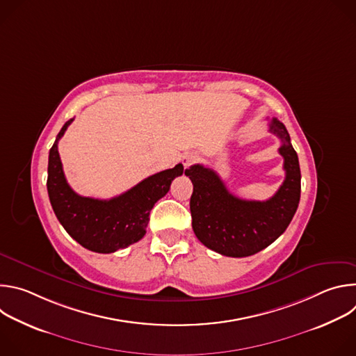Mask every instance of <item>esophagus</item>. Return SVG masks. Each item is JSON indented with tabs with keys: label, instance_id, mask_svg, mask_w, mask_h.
I'll use <instances>...</instances> for the list:
<instances>
[{
	"label": "esophagus",
	"instance_id": "1",
	"mask_svg": "<svg viewBox=\"0 0 356 356\" xmlns=\"http://www.w3.org/2000/svg\"><path fill=\"white\" fill-rule=\"evenodd\" d=\"M197 161V154H194V152H187V154H184L181 156V163L184 168H188L190 165H193L194 162Z\"/></svg>",
	"mask_w": 356,
	"mask_h": 356
}]
</instances>
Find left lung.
Segmentation results:
<instances>
[{
  "label": "left lung",
  "instance_id": "left-lung-1",
  "mask_svg": "<svg viewBox=\"0 0 356 356\" xmlns=\"http://www.w3.org/2000/svg\"><path fill=\"white\" fill-rule=\"evenodd\" d=\"M269 131L282 140L279 154L284 159L286 177L276 194L266 201L235 197L213 169L202 165H193L184 172L193 183V231L202 245L221 255H255L286 231L298 207L301 175L290 135L277 118L269 121Z\"/></svg>",
  "mask_w": 356,
  "mask_h": 356
}]
</instances>
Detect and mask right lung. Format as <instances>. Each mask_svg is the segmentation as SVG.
I'll use <instances>...</instances> for the list:
<instances>
[{"instance_id":"right-lung-1","label":"right lung","mask_w":356,"mask_h":356,"mask_svg":"<svg viewBox=\"0 0 356 356\" xmlns=\"http://www.w3.org/2000/svg\"><path fill=\"white\" fill-rule=\"evenodd\" d=\"M72 122L73 118L63 125L49 152L46 186L50 204L59 222L81 246L98 253H113L143 238L150 210L166 195L175 177L183 175V165L152 175L110 200L79 195L65 177L58 150L59 139Z\"/></svg>"}]
</instances>
